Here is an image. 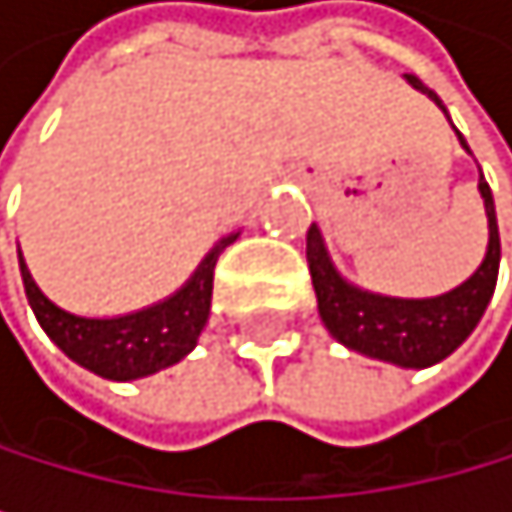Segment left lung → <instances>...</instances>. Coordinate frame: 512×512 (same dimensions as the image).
<instances>
[{
  "label": "left lung",
  "instance_id": "obj_1",
  "mask_svg": "<svg viewBox=\"0 0 512 512\" xmlns=\"http://www.w3.org/2000/svg\"><path fill=\"white\" fill-rule=\"evenodd\" d=\"M407 82L446 111L439 95L433 89H426L417 76H407ZM458 144L465 147V153H471L462 134H458ZM478 192L484 198V214H487V253L481 259V266L462 285L433 298H391L349 282L336 269L327 243H323L320 227L311 224V230H307V266H311L320 320L336 343L359 352V356L391 362L397 368H430L452 356L475 333L478 320L484 317L487 304L494 298L497 269H500L497 211H494L491 185L484 182V176L478 179Z\"/></svg>",
  "mask_w": 512,
  "mask_h": 512
}]
</instances>
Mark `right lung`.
I'll return each instance as SVG.
<instances>
[{"label":"right lung","instance_id":"add662e5","mask_svg":"<svg viewBox=\"0 0 512 512\" xmlns=\"http://www.w3.org/2000/svg\"><path fill=\"white\" fill-rule=\"evenodd\" d=\"M237 237L240 230L217 240L208 250V256L198 262V269L189 275V282L172 291L169 298L118 317H82L66 311V307L54 304L37 288L21 250H18V266L37 323H41L44 333L66 356L99 378L137 381L182 362L198 346V336L205 330L211 314L217 256Z\"/></svg>","mask_w":512,"mask_h":512}]
</instances>
